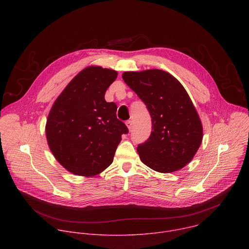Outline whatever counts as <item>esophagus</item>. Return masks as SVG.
<instances>
[{
	"label": "esophagus",
	"instance_id": "esophagus-1",
	"mask_svg": "<svg viewBox=\"0 0 249 249\" xmlns=\"http://www.w3.org/2000/svg\"><path fill=\"white\" fill-rule=\"evenodd\" d=\"M126 125H127L128 129H129V130H131V129L133 128V121H132V120H128V121H126Z\"/></svg>",
	"mask_w": 249,
	"mask_h": 249
}]
</instances>
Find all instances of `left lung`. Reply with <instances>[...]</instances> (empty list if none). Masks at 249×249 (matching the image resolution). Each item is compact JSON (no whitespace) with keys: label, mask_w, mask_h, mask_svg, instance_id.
<instances>
[{"label":"left lung","mask_w":249,"mask_h":249,"mask_svg":"<svg viewBox=\"0 0 249 249\" xmlns=\"http://www.w3.org/2000/svg\"><path fill=\"white\" fill-rule=\"evenodd\" d=\"M124 82L144 101L152 117L149 139L138 145L141 160L159 172L182 168L198 151L203 128L182 85L164 71L126 72Z\"/></svg>","instance_id":"8db88e82"}]
</instances>
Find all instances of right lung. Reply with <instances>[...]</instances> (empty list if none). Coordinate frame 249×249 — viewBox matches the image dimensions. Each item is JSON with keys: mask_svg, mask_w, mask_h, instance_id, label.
Listing matches in <instances>:
<instances>
[{"mask_svg": "<svg viewBox=\"0 0 249 249\" xmlns=\"http://www.w3.org/2000/svg\"><path fill=\"white\" fill-rule=\"evenodd\" d=\"M117 72L89 67L54 102L46 124L49 148L56 160L76 175L93 176L108 167L121 136L129 132L117 119V105L106 102V89Z\"/></svg>", "mask_w": 249, "mask_h": 249, "instance_id": "obj_1", "label": "right lung"}]
</instances>
